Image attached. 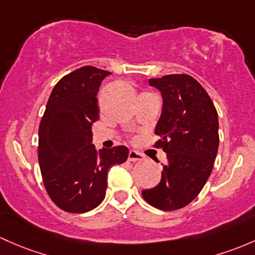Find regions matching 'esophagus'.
Segmentation results:
<instances>
[{
    "mask_svg": "<svg viewBox=\"0 0 255 255\" xmlns=\"http://www.w3.org/2000/svg\"><path fill=\"white\" fill-rule=\"evenodd\" d=\"M128 160H129V161H133V162L143 161L144 156L140 154V152L135 151V150H130L129 154H128Z\"/></svg>",
    "mask_w": 255,
    "mask_h": 255,
    "instance_id": "1",
    "label": "esophagus"
}]
</instances>
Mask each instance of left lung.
Returning <instances> with one entry per match:
<instances>
[{"mask_svg": "<svg viewBox=\"0 0 255 255\" xmlns=\"http://www.w3.org/2000/svg\"><path fill=\"white\" fill-rule=\"evenodd\" d=\"M161 92L162 112L155 128L154 146L167 154L161 181L141 192L154 208H184L199 194L214 167L219 149V120L204 88L188 74L149 79Z\"/></svg>", "mask_w": 255, "mask_h": 255, "instance_id": "left-lung-1", "label": "left lung"}]
</instances>
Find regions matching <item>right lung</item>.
Returning <instances> with one entry per match:
<instances>
[{"instance_id": "add662e5", "label": "right lung", "mask_w": 255, "mask_h": 255, "mask_svg": "<svg viewBox=\"0 0 255 255\" xmlns=\"http://www.w3.org/2000/svg\"><path fill=\"white\" fill-rule=\"evenodd\" d=\"M111 74L84 66L58 80L39 126L40 171L53 203L67 213L93 210L104 200L107 173L128 157L125 145L98 150L92 126L99 119V88Z\"/></svg>"}]
</instances>
